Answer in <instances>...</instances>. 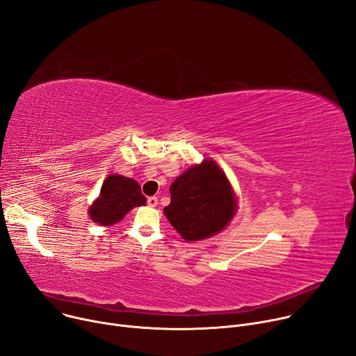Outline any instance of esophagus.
<instances>
[{"label": "esophagus", "mask_w": 356, "mask_h": 356, "mask_svg": "<svg viewBox=\"0 0 356 356\" xmlns=\"http://www.w3.org/2000/svg\"><path fill=\"white\" fill-rule=\"evenodd\" d=\"M147 204H149L150 207H156V206H157V197H154V196L147 197Z\"/></svg>", "instance_id": "esophagus-1"}]
</instances>
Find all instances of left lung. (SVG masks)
Instances as JSON below:
<instances>
[{"label":"left lung","instance_id":"1","mask_svg":"<svg viewBox=\"0 0 356 356\" xmlns=\"http://www.w3.org/2000/svg\"><path fill=\"white\" fill-rule=\"evenodd\" d=\"M170 204L163 211L187 243L220 233L237 210L233 187L211 159L180 175L170 186Z\"/></svg>","mask_w":356,"mask_h":356}]
</instances>
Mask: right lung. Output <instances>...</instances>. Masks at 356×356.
I'll return each mask as SVG.
<instances>
[{
    "instance_id": "right-lung-1",
    "label": "right lung",
    "mask_w": 356,
    "mask_h": 356,
    "mask_svg": "<svg viewBox=\"0 0 356 356\" xmlns=\"http://www.w3.org/2000/svg\"><path fill=\"white\" fill-rule=\"evenodd\" d=\"M146 204L136 180L120 175H111L101 187V195L89 206V217L101 225L119 222L134 207Z\"/></svg>"
}]
</instances>
